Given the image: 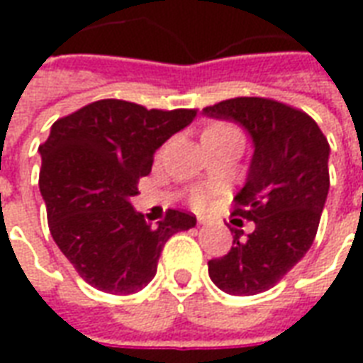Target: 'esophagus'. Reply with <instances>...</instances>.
I'll use <instances>...</instances> for the list:
<instances>
[{"instance_id":"obj_1","label":"esophagus","mask_w":363,"mask_h":363,"mask_svg":"<svg viewBox=\"0 0 363 363\" xmlns=\"http://www.w3.org/2000/svg\"><path fill=\"white\" fill-rule=\"evenodd\" d=\"M208 218H206V216H198V225H206V223H208Z\"/></svg>"}]
</instances>
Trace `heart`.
Here are the masks:
<instances>
[{"label": "heart", "instance_id": "heart-1", "mask_svg": "<svg viewBox=\"0 0 363 363\" xmlns=\"http://www.w3.org/2000/svg\"><path fill=\"white\" fill-rule=\"evenodd\" d=\"M210 130H228V128H223V126H213V128H210ZM194 202H196L198 206H204L206 202H208V194H206V192H202V190H200V192H196V194H194Z\"/></svg>", "mask_w": 363, "mask_h": 363}]
</instances>
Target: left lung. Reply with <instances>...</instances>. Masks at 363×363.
Segmentation results:
<instances>
[{
	"label": "left lung",
	"mask_w": 363,
	"mask_h": 363,
	"mask_svg": "<svg viewBox=\"0 0 363 363\" xmlns=\"http://www.w3.org/2000/svg\"><path fill=\"white\" fill-rule=\"evenodd\" d=\"M202 114L235 122L252 142L233 213L255 221V231H235L231 251L210 260L208 274L225 294L255 296L274 288L311 249L330 184V147L311 116L270 99L237 96Z\"/></svg>",
	"instance_id": "1"
}]
</instances>
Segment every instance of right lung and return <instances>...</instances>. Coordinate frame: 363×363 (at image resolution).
<instances>
[{
  "instance_id": "1",
  "label": "right lung",
  "mask_w": 363,
  "mask_h": 363,
  "mask_svg": "<svg viewBox=\"0 0 363 363\" xmlns=\"http://www.w3.org/2000/svg\"><path fill=\"white\" fill-rule=\"evenodd\" d=\"M194 118L196 111L104 99L52 124L38 147V186L52 239L89 286L140 291L157 272L169 237L196 225L194 216L169 210L153 228L132 206L155 151Z\"/></svg>"
}]
</instances>
